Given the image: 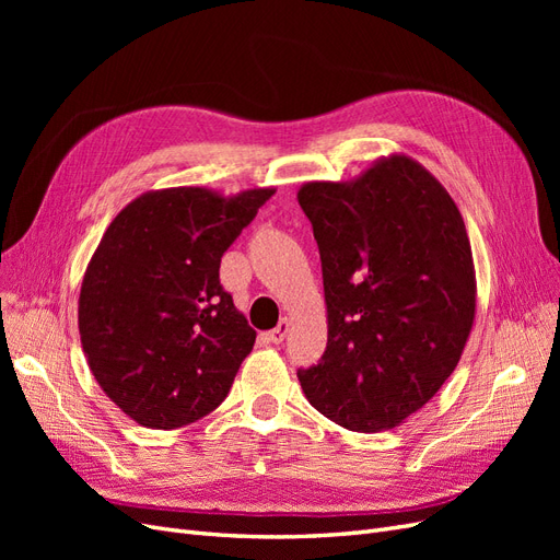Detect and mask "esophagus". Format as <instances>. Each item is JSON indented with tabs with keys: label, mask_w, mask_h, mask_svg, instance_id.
Masks as SVG:
<instances>
[{
	"label": "esophagus",
	"mask_w": 560,
	"mask_h": 560,
	"mask_svg": "<svg viewBox=\"0 0 560 560\" xmlns=\"http://www.w3.org/2000/svg\"><path fill=\"white\" fill-rule=\"evenodd\" d=\"M290 327H292V319L290 317H282L280 325L273 331H268V341L270 343H282L284 338H287V334H290Z\"/></svg>",
	"instance_id": "esophagus-1"
}]
</instances>
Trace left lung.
Returning a JSON list of instances; mask_svg holds the SVG:
<instances>
[{"instance_id":"obj_1","label":"left lung","mask_w":560,"mask_h":560,"mask_svg":"<svg viewBox=\"0 0 560 560\" xmlns=\"http://www.w3.org/2000/svg\"><path fill=\"white\" fill-rule=\"evenodd\" d=\"M319 247L327 350L299 371L308 401L354 432L393 430L446 383L477 313L463 214L430 171L389 154L296 194Z\"/></svg>"}]
</instances>
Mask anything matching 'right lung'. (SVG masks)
<instances>
[{"label": "right lung", "mask_w": 560, "mask_h": 560, "mask_svg": "<svg viewBox=\"0 0 560 560\" xmlns=\"http://www.w3.org/2000/svg\"><path fill=\"white\" fill-rule=\"evenodd\" d=\"M273 194L147 191L93 252L79 294L81 348L105 395L142 428L189 425L226 399L257 331L224 292L219 264Z\"/></svg>", "instance_id": "right-lung-1"}]
</instances>
